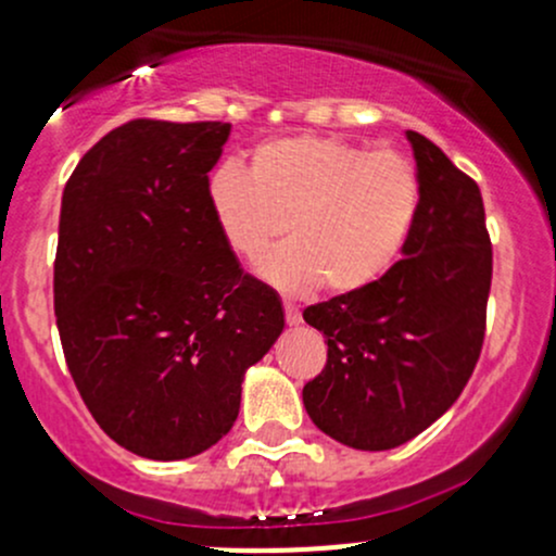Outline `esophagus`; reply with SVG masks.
Wrapping results in <instances>:
<instances>
[{
	"label": "esophagus",
	"mask_w": 556,
	"mask_h": 556,
	"mask_svg": "<svg viewBox=\"0 0 556 556\" xmlns=\"http://www.w3.org/2000/svg\"><path fill=\"white\" fill-rule=\"evenodd\" d=\"M285 318L290 327H298V324L303 321V316H300V308L295 303H285Z\"/></svg>",
	"instance_id": "1"
}]
</instances>
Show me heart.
Listing matches in <instances>:
<instances>
[{"label": "heart", "instance_id": "obj_1", "mask_svg": "<svg viewBox=\"0 0 556 556\" xmlns=\"http://www.w3.org/2000/svg\"><path fill=\"white\" fill-rule=\"evenodd\" d=\"M222 238L287 295L324 287L353 295L379 282L405 251L420 212V177L400 151L295 136L253 151L251 175L225 164L208 180Z\"/></svg>", "mask_w": 556, "mask_h": 556}]
</instances>
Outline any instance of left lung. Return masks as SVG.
Masks as SVG:
<instances>
[{"label": "left lung", "instance_id": "1", "mask_svg": "<svg viewBox=\"0 0 556 556\" xmlns=\"http://www.w3.org/2000/svg\"><path fill=\"white\" fill-rule=\"evenodd\" d=\"M420 212L379 282L303 311L327 337V366L303 405L327 437L381 452L442 418L473 374L486 331L491 240L478 185L439 146L407 130Z\"/></svg>", "mask_w": 556, "mask_h": 556}]
</instances>
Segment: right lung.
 <instances>
[{"mask_svg": "<svg viewBox=\"0 0 556 556\" xmlns=\"http://www.w3.org/2000/svg\"><path fill=\"white\" fill-rule=\"evenodd\" d=\"M229 127L130 119L62 193L54 314L67 368L106 437L149 460L219 442L242 376L285 329L282 300L240 269L208 203Z\"/></svg>", "mask_w": 556, "mask_h": 556, "instance_id": "1", "label": "right lung"}]
</instances>
